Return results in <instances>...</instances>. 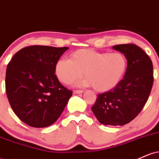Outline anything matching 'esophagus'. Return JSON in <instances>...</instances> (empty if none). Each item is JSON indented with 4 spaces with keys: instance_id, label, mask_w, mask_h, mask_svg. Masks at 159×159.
Wrapping results in <instances>:
<instances>
[{
    "instance_id": "esophagus-1",
    "label": "esophagus",
    "mask_w": 159,
    "mask_h": 159,
    "mask_svg": "<svg viewBox=\"0 0 159 159\" xmlns=\"http://www.w3.org/2000/svg\"><path fill=\"white\" fill-rule=\"evenodd\" d=\"M74 93L75 94H80V93H84V90H74Z\"/></svg>"
}]
</instances>
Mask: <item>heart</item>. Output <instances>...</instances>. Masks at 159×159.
Instances as JSON below:
<instances>
[{"label":"heart","instance_id":"1","mask_svg":"<svg viewBox=\"0 0 159 159\" xmlns=\"http://www.w3.org/2000/svg\"><path fill=\"white\" fill-rule=\"evenodd\" d=\"M128 67L126 57L120 52H98L81 49L72 53L70 59H61L55 65V74L63 84H69L84 72V86H93L98 92H107L122 81Z\"/></svg>","mask_w":159,"mask_h":159}]
</instances>
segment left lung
Segmentation results:
<instances>
[{"label": "left lung", "instance_id": "left-lung-1", "mask_svg": "<svg viewBox=\"0 0 159 159\" xmlns=\"http://www.w3.org/2000/svg\"><path fill=\"white\" fill-rule=\"evenodd\" d=\"M113 48L126 57V72L116 87L98 95L91 108L103 125H123L138 116L148 100L153 84V66L149 56L138 45L122 44Z\"/></svg>", "mask_w": 159, "mask_h": 159}]
</instances>
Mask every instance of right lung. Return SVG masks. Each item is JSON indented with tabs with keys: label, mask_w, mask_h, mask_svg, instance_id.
<instances>
[{
	"label": "right lung",
	"mask_w": 159,
	"mask_h": 159,
	"mask_svg": "<svg viewBox=\"0 0 159 159\" xmlns=\"http://www.w3.org/2000/svg\"><path fill=\"white\" fill-rule=\"evenodd\" d=\"M67 49L27 46L16 53L7 65V98L14 113L27 125L44 128L55 123L72 96V91L54 74L57 62Z\"/></svg>",
	"instance_id": "right-lung-1"
}]
</instances>
